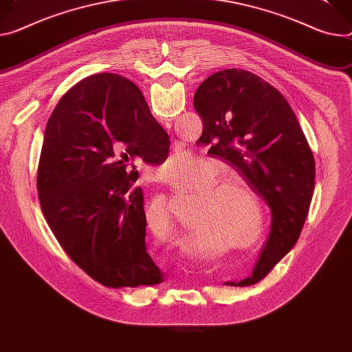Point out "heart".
Instances as JSON below:
<instances>
[{
    "instance_id": "obj_1",
    "label": "heart",
    "mask_w": 352,
    "mask_h": 352,
    "mask_svg": "<svg viewBox=\"0 0 352 352\" xmlns=\"http://www.w3.org/2000/svg\"><path fill=\"white\" fill-rule=\"evenodd\" d=\"M195 155L188 151H177L171 154L160 166L158 177L170 186L179 185L195 167ZM221 168L216 162H205L202 173L198 178V185L206 184L201 197L197 201V209L192 219V226H199V232L194 234V244L199 260L213 257V250L221 234L244 236L250 234L247 213L243 209V202L252 198L251 189L237 181L221 178ZM150 232L155 233L150 226Z\"/></svg>"
}]
</instances>
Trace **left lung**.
<instances>
[{
	"instance_id": "1",
	"label": "left lung",
	"mask_w": 352,
	"mask_h": 352,
	"mask_svg": "<svg viewBox=\"0 0 352 352\" xmlns=\"http://www.w3.org/2000/svg\"><path fill=\"white\" fill-rule=\"evenodd\" d=\"M194 107L204 123L199 139L225 160L270 206L268 239L252 274L230 286L260 282L299 239L314 190V158L292 108L261 77L228 69L208 77Z\"/></svg>"
}]
</instances>
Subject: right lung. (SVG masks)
Instances as JSON below:
<instances>
[{
  "label": "right lung",
  "mask_w": 352,
  "mask_h": 352,
  "mask_svg": "<svg viewBox=\"0 0 352 352\" xmlns=\"http://www.w3.org/2000/svg\"><path fill=\"white\" fill-rule=\"evenodd\" d=\"M168 148L142 91L112 73L81 80L47 120L38 167L43 216L69 257L104 286L164 280L147 252L138 171L126 170L138 158L164 162Z\"/></svg>",
  "instance_id": "1"
}]
</instances>
